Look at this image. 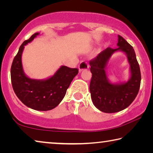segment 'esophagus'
Instances as JSON below:
<instances>
[{"label":"esophagus","mask_w":153,"mask_h":153,"mask_svg":"<svg viewBox=\"0 0 153 153\" xmlns=\"http://www.w3.org/2000/svg\"><path fill=\"white\" fill-rule=\"evenodd\" d=\"M89 65L85 61H82L81 63H79V66H78V69H79V71L82 72L83 70H87L88 69Z\"/></svg>","instance_id":"obj_1"}]
</instances>
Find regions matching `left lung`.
<instances>
[{"label": "left lung", "instance_id": "obj_1", "mask_svg": "<svg viewBox=\"0 0 153 153\" xmlns=\"http://www.w3.org/2000/svg\"><path fill=\"white\" fill-rule=\"evenodd\" d=\"M117 46L115 49H105L89 63L92 74L90 84L92 102L98 110L107 113H117L129 107L136 97L140 86V70L133 47L119 35ZM117 51L127 56L130 77L127 81L113 83L108 79L105 70L111 56Z\"/></svg>", "mask_w": 153, "mask_h": 153}]
</instances>
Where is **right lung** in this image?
<instances>
[{
	"mask_svg": "<svg viewBox=\"0 0 153 153\" xmlns=\"http://www.w3.org/2000/svg\"><path fill=\"white\" fill-rule=\"evenodd\" d=\"M38 35L39 32L35 33L21 45L13 61L11 77L13 88L21 101L33 110L46 111L59 105L72 80L78 74V69L61 65L53 76L47 78L38 79L28 77L23 67L22 53L25 46Z\"/></svg>",
	"mask_w": 153,
	"mask_h": 153,
	"instance_id": "1",
	"label": "right lung"
}]
</instances>
